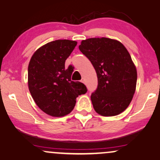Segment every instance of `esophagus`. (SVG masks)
I'll return each instance as SVG.
<instances>
[{"label":"esophagus","instance_id":"esophagus-1","mask_svg":"<svg viewBox=\"0 0 160 160\" xmlns=\"http://www.w3.org/2000/svg\"><path fill=\"white\" fill-rule=\"evenodd\" d=\"M81 82H83V83H86V80H85V79L84 78H82V80H81Z\"/></svg>","mask_w":160,"mask_h":160}]
</instances>
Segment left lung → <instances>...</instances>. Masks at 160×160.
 Here are the masks:
<instances>
[{
  "mask_svg": "<svg viewBox=\"0 0 160 160\" xmlns=\"http://www.w3.org/2000/svg\"><path fill=\"white\" fill-rule=\"evenodd\" d=\"M79 49L97 72L98 87L91 99L98 114L113 116L128 108L135 92L137 69L121 42L109 38L82 40Z\"/></svg>",
  "mask_w": 160,
  "mask_h": 160,
  "instance_id": "1",
  "label": "left lung"
}]
</instances>
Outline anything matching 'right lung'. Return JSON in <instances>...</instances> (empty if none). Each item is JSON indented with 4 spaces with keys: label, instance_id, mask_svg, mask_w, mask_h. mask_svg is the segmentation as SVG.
Masks as SVG:
<instances>
[{
    "label": "right lung",
    "instance_id": "right-lung-1",
    "mask_svg": "<svg viewBox=\"0 0 160 160\" xmlns=\"http://www.w3.org/2000/svg\"><path fill=\"white\" fill-rule=\"evenodd\" d=\"M77 44L68 39L48 42L37 49L30 60V93L38 107L49 116H67L74 109L76 98L87 92L83 83L71 80L74 67L65 68V61Z\"/></svg>",
    "mask_w": 160,
    "mask_h": 160
}]
</instances>
